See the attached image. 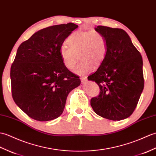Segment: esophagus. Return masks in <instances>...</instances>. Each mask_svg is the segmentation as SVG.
Wrapping results in <instances>:
<instances>
[{
	"mask_svg": "<svg viewBox=\"0 0 156 156\" xmlns=\"http://www.w3.org/2000/svg\"><path fill=\"white\" fill-rule=\"evenodd\" d=\"M80 79H81V81H82V84H85V83L87 82V80H88V79H87L86 76H82L80 78Z\"/></svg>",
	"mask_w": 156,
	"mask_h": 156,
	"instance_id": "obj_1",
	"label": "esophagus"
}]
</instances>
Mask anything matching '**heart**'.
Masks as SVG:
<instances>
[{"label": "heart", "instance_id": "obj_1", "mask_svg": "<svg viewBox=\"0 0 156 156\" xmlns=\"http://www.w3.org/2000/svg\"><path fill=\"white\" fill-rule=\"evenodd\" d=\"M66 43L68 46H62L60 49L62 61L68 69L72 70L77 63L78 55L81 61L74 70L78 75L91 72L94 65L99 66L106 55V39L95 30L75 31L68 36Z\"/></svg>", "mask_w": 156, "mask_h": 156}]
</instances>
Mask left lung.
Returning <instances> with one entry per match:
<instances>
[{
  "label": "left lung",
  "mask_w": 156,
  "mask_h": 156,
  "mask_svg": "<svg viewBox=\"0 0 156 156\" xmlns=\"http://www.w3.org/2000/svg\"><path fill=\"white\" fill-rule=\"evenodd\" d=\"M95 30L106 39L107 52L98 69L88 77L100 89L90 104L100 116L122 120L132 115L143 91L142 58L125 30L104 26Z\"/></svg>",
  "instance_id": "obj_1"
}]
</instances>
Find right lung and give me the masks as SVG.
Masks as SVG:
<instances>
[{
    "mask_svg": "<svg viewBox=\"0 0 156 156\" xmlns=\"http://www.w3.org/2000/svg\"><path fill=\"white\" fill-rule=\"evenodd\" d=\"M78 27L70 23L43 28L17 50L10 68L12 96L17 106L35 120L58 118L68 94L80 84L60 55L65 39Z\"/></svg>",
    "mask_w": 156,
    "mask_h": 156,
    "instance_id": "1",
    "label": "right lung"
}]
</instances>
